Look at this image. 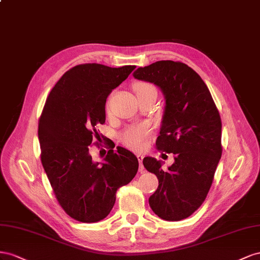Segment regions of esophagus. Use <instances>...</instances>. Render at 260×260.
<instances>
[{"label":"esophagus","instance_id":"1","mask_svg":"<svg viewBox=\"0 0 260 260\" xmlns=\"http://www.w3.org/2000/svg\"><path fill=\"white\" fill-rule=\"evenodd\" d=\"M137 159L139 161V171L142 172L144 170V167H143V160H144V155L143 154H137Z\"/></svg>","mask_w":260,"mask_h":260}]
</instances>
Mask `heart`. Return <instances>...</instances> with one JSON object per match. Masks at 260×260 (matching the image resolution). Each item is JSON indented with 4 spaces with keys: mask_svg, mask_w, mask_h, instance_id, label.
Wrapping results in <instances>:
<instances>
[{
    "mask_svg": "<svg viewBox=\"0 0 260 260\" xmlns=\"http://www.w3.org/2000/svg\"><path fill=\"white\" fill-rule=\"evenodd\" d=\"M134 90L136 94L139 95L150 90H154V88L148 83H137L134 86ZM150 132V126L146 123L131 125L121 133L120 139L125 146L132 148V149L138 150L147 145Z\"/></svg>",
    "mask_w": 260,
    "mask_h": 260,
    "instance_id": "b5f03b06",
    "label": "heart"
}]
</instances>
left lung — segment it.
<instances>
[{"label":"left lung","instance_id":"1","mask_svg":"<svg viewBox=\"0 0 260 260\" xmlns=\"http://www.w3.org/2000/svg\"><path fill=\"white\" fill-rule=\"evenodd\" d=\"M133 75L158 86L165 94V114L155 146L174 154V163L168 170L154 158H144L147 171L159 180L149 205L163 220L186 219L205 202L221 158L219 111L202 77L182 62L158 61L137 69Z\"/></svg>","mask_w":260,"mask_h":260}]
</instances>
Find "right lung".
Masks as SVG:
<instances>
[{
  "instance_id": "obj_1",
  "label": "right lung",
  "mask_w": 260,
  "mask_h": 260,
  "mask_svg": "<svg viewBox=\"0 0 260 260\" xmlns=\"http://www.w3.org/2000/svg\"><path fill=\"white\" fill-rule=\"evenodd\" d=\"M135 68L74 66L52 88L43 107L38 126L42 166L58 204L79 222L105 219L116 190L138 171L135 154L122 147L115 151L114 143H107L102 162L93 161L89 151L99 137L95 126L106 122L108 95Z\"/></svg>"
}]
</instances>
